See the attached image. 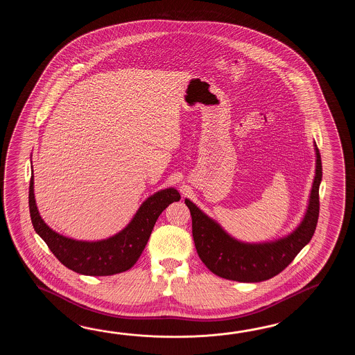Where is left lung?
<instances>
[{
	"label": "left lung",
	"mask_w": 355,
	"mask_h": 355,
	"mask_svg": "<svg viewBox=\"0 0 355 355\" xmlns=\"http://www.w3.org/2000/svg\"><path fill=\"white\" fill-rule=\"evenodd\" d=\"M316 150V175L311 190L309 208L298 228L278 241L243 243L232 239L218 223L205 216L196 204L185 199L191 214L193 237L196 252L204 265L220 278L242 283L268 280L283 272L312 239L316 230L322 179V164Z\"/></svg>",
	"instance_id": "8db88e82"
}]
</instances>
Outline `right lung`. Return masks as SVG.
<instances>
[{
	"mask_svg": "<svg viewBox=\"0 0 355 355\" xmlns=\"http://www.w3.org/2000/svg\"><path fill=\"white\" fill-rule=\"evenodd\" d=\"M34 176L29 187V209L35 232L44 240L54 257L68 269L91 277H106L125 272L141 257L152 230L168 204L180 200L174 188L165 189L150 196L119 234L103 241H76L54 232L39 216L34 199Z\"/></svg>",
	"mask_w": 355,
	"mask_h": 355,
	"instance_id": "1",
	"label": "right lung"
}]
</instances>
